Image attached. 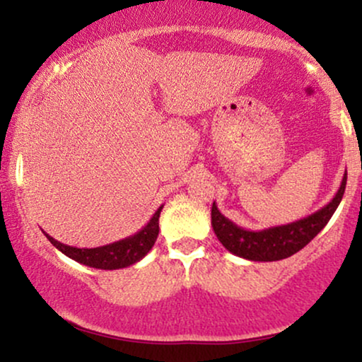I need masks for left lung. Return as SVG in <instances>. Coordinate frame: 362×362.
Here are the masks:
<instances>
[{
	"mask_svg": "<svg viewBox=\"0 0 362 362\" xmlns=\"http://www.w3.org/2000/svg\"><path fill=\"white\" fill-rule=\"evenodd\" d=\"M346 182L347 172L344 173L342 182H340V187L334 199L327 206H323L322 209L315 211L313 214L298 219V221L281 224V226L264 228V230L259 231L245 230V228L238 226V224H235L231 219L221 214L216 202H213L211 224H213L214 233L219 242L223 243V247L236 257L253 262H276L288 259V257L300 252L303 247H306L330 221L340 201H342Z\"/></svg>",
	"mask_w": 362,
	"mask_h": 362,
	"instance_id": "obj_1",
	"label": "left lung"
}]
</instances>
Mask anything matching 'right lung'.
<instances>
[{
  "label": "right lung",
  "instance_id": "1",
  "mask_svg": "<svg viewBox=\"0 0 362 362\" xmlns=\"http://www.w3.org/2000/svg\"><path fill=\"white\" fill-rule=\"evenodd\" d=\"M163 206L156 209V213L151 216L148 224H144L138 233L127 236V238L119 240V242L103 245V247L97 248H76L64 245L57 240H54L51 235L44 231L47 240L51 242L57 250L64 253L69 259L80 262L83 265H88L93 269H102V271H115V269H124L129 265L139 262L143 257L148 255L158 238V221H160V213Z\"/></svg>",
  "mask_w": 362,
  "mask_h": 362
}]
</instances>
